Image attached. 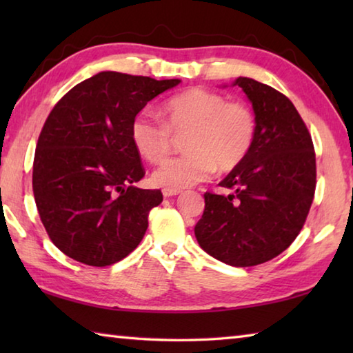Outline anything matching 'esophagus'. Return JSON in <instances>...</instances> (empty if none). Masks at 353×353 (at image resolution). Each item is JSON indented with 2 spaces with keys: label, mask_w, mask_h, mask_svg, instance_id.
<instances>
[{
  "label": "esophagus",
  "mask_w": 353,
  "mask_h": 353,
  "mask_svg": "<svg viewBox=\"0 0 353 353\" xmlns=\"http://www.w3.org/2000/svg\"><path fill=\"white\" fill-rule=\"evenodd\" d=\"M162 193H163L165 198H170V196H177V194H181L182 191H181V190H177V188H163V190H162Z\"/></svg>",
  "instance_id": "1"
}]
</instances>
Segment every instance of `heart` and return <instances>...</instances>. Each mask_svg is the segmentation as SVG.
Masks as SVG:
<instances>
[{
  "mask_svg": "<svg viewBox=\"0 0 353 353\" xmlns=\"http://www.w3.org/2000/svg\"><path fill=\"white\" fill-rule=\"evenodd\" d=\"M163 119L152 112L137 113L130 139L143 159L159 163L171 152L172 139L187 134V154L166 160L152 172V182L165 188H187L207 181L218 168L240 166L254 146L256 119L246 104L224 94L193 87L163 104Z\"/></svg>",
  "mask_w": 353,
  "mask_h": 353,
  "instance_id": "b5f03b06",
  "label": "heart"
}]
</instances>
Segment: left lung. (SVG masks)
Returning a JSON list of instances; mask_svg holds the SVG:
<instances>
[{
  "mask_svg": "<svg viewBox=\"0 0 353 353\" xmlns=\"http://www.w3.org/2000/svg\"><path fill=\"white\" fill-rule=\"evenodd\" d=\"M232 85L252 103L255 141L219 182L234 193L204 194L194 235L216 260L246 268L272 260L296 240L314 198L316 157L312 135L285 94L250 77Z\"/></svg>",
  "mask_w": 353,
  "mask_h": 353,
  "instance_id": "left-lung-1",
  "label": "left lung"
}]
</instances>
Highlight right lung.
Masks as SVG:
<instances>
[{
	"mask_svg": "<svg viewBox=\"0 0 353 353\" xmlns=\"http://www.w3.org/2000/svg\"><path fill=\"white\" fill-rule=\"evenodd\" d=\"M181 83L101 71L59 101L41 129L32 190L56 248L88 266H109L139 246L160 190L145 176L130 123L149 101Z\"/></svg>",
	"mask_w": 353,
	"mask_h": 353,
	"instance_id": "add662e5",
	"label": "right lung"
}]
</instances>
